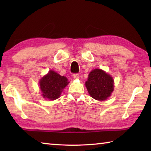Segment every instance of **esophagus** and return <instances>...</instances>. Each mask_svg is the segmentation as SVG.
Returning a JSON list of instances; mask_svg holds the SVG:
<instances>
[{"mask_svg": "<svg viewBox=\"0 0 151 151\" xmlns=\"http://www.w3.org/2000/svg\"><path fill=\"white\" fill-rule=\"evenodd\" d=\"M73 76V78H75V79L79 78V75H78V74H74Z\"/></svg>", "mask_w": 151, "mask_h": 151, "instance_id": "34e87169", "label": "esophagus"}]
</instances>
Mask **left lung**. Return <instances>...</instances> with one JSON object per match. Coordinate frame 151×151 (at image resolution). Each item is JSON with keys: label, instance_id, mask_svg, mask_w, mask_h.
Segmentation results:
<instances>
[{"label": "left lung", "instance_id": "8db88e82", "mask_svg": "<svg viewBox=\"0 0 151 151\" xmlns=\"http://www.w3.org/2000/svg\"><path fill=\"white\" fill-rule=\"evenodd\" d=\"M85 85L91 96L101 101L107 99L114 90L113 78L99 68L94 69L89 73Z\"/></svg>", "mask_w": 151, "mask_h": 151}]
</instances>
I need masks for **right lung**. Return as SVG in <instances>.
Instances as JSON below:
<instances>
[{"instance_id": "add662e5", "label": "right lung", "mask_w": 151, "mask_h": 151, "mask_svg": "<svg viewBox=\"0 0 151 151\" xmlns=\"http://www.w3.org/2000/svg\"><path fill=\"white\" fill-rule=\"evenodd\" d=\"M69 82L64 76L50 70L39 81L40 88L43 98L54 101L60 96L61 93Z\"/></svg>"}]
</instances>
